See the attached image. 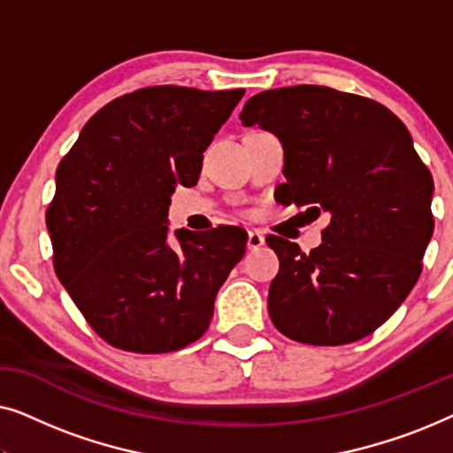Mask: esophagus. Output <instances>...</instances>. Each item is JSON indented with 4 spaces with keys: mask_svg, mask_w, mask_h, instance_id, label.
I'll return each mask as SVG.
<instances>
[{
    "mask_svg": "<svg viewBox=\"0 0 453 453\" xmlns=\"http://www.w3.org/2000/svg\"><path fill=\"white\" fill-rule=\"evenodd\" d=\"M265 243V237L259 231H250L247 233V250H259Z\"/></svg>",
    "mask_w": 453,
    "mask_h": 453,
    "instance_id": "esophagus-1",
    "label": "esophagus"
}]
</instances>
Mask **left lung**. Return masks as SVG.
<instances>
[{"label":"left lung","instance_id":"obj_1","mask_svg":"<svg viewBox=\"0 0 453 453\" xmlns=\"http://www.w3.org/2000/svg\"><path fill=\"white\" fill-rule=\"evenodd\" d=\"M241 119L282 142L278 202L330 214L324 243L309 253L265 237L280 259L272 324L313 346L373 334L417 284L435 226L433 177L406 126L381 103L313 84L259 92Z\"/></svg>","mask_w":453,"mask_h":453}]
</instances>
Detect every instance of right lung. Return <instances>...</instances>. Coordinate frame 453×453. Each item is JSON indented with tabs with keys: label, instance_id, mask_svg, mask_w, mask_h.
Listing matches in <instances>:
<instances>
[{
	"label": "right lung",
	"instance_id": "obj_1",
	"mask_svg": "<svg viewBox=\"0 0 453 453\" xmlns=\"http://www.w3.org/2000/svg\"><path fill=\"white\" fill-rule=\"evenodd\" d=\"M245 90L148 86L104 104L61 158L47 208L53 268L104 342L173 352L208 330L214 299L245 253L237 226L177 231V185L197 183L214 134Z\"/></svg>",
	"mask_w": 453,
	"mask_h": 453
}]
</instances>
